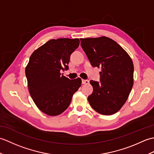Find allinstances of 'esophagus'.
<instances>
[{
    "label": "esophagus",
    "mask_w": 154,
    "mask_h": 154,
    "mask_svg": "<svg viewBox=\"0 0 154 154\" xmlns=\"http://www.w3.org/2000/svg\"><path fill=\"white\" fill-rule=\"evenodd\" d=\"M82 83L83 85H87L89 83V81L88 80H85V79H82Z\"/></svg>",
    "instance_id": "esophagus-1"
}]
</instances>
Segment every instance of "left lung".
<instances>
[{"label": "left lung", "mask_w": 154, "mask_h": 154, "mask_svg": "<svg viewBox=\"0 0 154 154\" xmlns=\"http://www.w3.org/2000/svg\"><path fill=\"white\" fill-rule=\"evenodd\" d=\"M80 40L92 66L101 68L100 83L90 81L93 92L88 100L97 112L112 115L122 107L133 87L132 59L119 44L108 37Z\"/></svg>", "instance_id": "left-lung-1"}]
</instances>
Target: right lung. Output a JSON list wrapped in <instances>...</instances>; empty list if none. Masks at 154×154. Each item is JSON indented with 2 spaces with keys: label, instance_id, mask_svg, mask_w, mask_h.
I'll return each instance as SVG.
<instances>
[{
  "label": "right lung",
  "instance_id": "obj_1",
  "mask_svg": "<svg viewBox=\"0 0 154 154\" xmlns=\"http://www.w3.org/2000/svg\"><path fill=\"white\" fill-rule=\"evenodd\" d=\"M79 43L78 38L52 39L30 55L25 69L29 93L38 109L49 116L64 112L81 85V78L70 80L61 74L68 69L70 55Z\"/></svg>",
  "mask_w": 154,
  "mask_h": 154
}]
</instances>
